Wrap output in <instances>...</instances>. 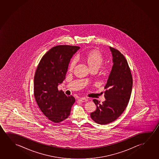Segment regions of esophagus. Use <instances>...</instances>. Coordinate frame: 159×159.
<instances>
[{
	"label": "esophagus",
	"mask_w": 159,
	"mask_h": 159,
	"mask_svg": "<svg viewBox=\"0 0 159 159\" xmlns=\"http://www.w3.org/2000/svg\"><path fill=\"white\" fill-rule=\"evenodd\" d=\"M78 100L79 102H88V99L85 98H81L79 99Z\"/></svg>",
	"instance_id": "esophagus-1"
}]
</instances>
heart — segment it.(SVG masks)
<instances>
[{"label":"heart","instance_id":"obj_1","mask_svg":"<svg viewBox=\"0 0 159 159\" xmlns=\"http://www.w3.org/2000/svg\"><path fill=\"white\" fill-rule=\"evenodd\" d=\"M85 59L87 60L89 65L90 68L98 67L100 68L104 61V57L102 55L99 51L94 50L89 52L85 55ZM78 61V57H74L71 61L69 64V69L73 70L75 68L76 64Z\"/></svg>","mask_w":159,"mask_h":159}]
</instances>
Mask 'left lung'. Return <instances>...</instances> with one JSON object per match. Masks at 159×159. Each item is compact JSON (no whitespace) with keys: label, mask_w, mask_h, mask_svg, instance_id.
I'll use <instances>...</instances> for the list:
<instances>
[{"label":"left lung","mask_w":159,"mask_h":159,"mask_svg":"<svg viewBox=\"0 0 159 159\" xmlns=\"http://www.w3.org/2000/svg\"><path fill=\"white\" fill-rule=\"evenodd\" d=\"M112 52V69L104 87L106 100L99 104L96 99L93 102L96 110L90 116L95 122L106 125L116 120L128 106L133 88V76L128 61L122 54L110 47Z\"/></svg>","instance_id":"1"}]
</instances>
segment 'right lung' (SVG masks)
<instances>
[{"mask_svg":"<svg viewBox=\"0 0 159 159\" xmlns=\"http://www.w3.org/2000/svg\"><path fill=\"white\" fill-rule=\"evenodd\" d=\"M79 49L68 45L52 47L43 55L35 71V99L45 116L55 123L68 118L75 102L73 96L59 90L57 86L65 79L71 58Z\"/></svg>","mask_w":159,"mask_h":159,"instance_id":"obj_1","label":"right lung"}]
</instances>
